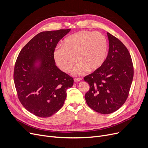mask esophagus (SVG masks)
<instances>
[{
    "mask_svg": "<svg viewBox=\"0 0 148 148\" xmlns=\"http://www.w3.org/2000/svg\"><path fill=\"white\" fill-rule=\"evenodd\" d=\"M82 80V79L81 78H75L74 79V82H80Z\"/></svg>",
    "mask_w": 148,
    "mask_h": 148,
    "instance_id": "34e87169",
    "label": "esophagus"
}]
</instances>
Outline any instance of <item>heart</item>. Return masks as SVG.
<instances>
[{"mask_svg":"<svg viewBox=\"0 0 148 148\" xmlns=\"http://www.w3.org/2000/svg\"><path fill=\"white\" fill-rule=\"evenodd\" d=\"M108 44L101 32L82 30L70 35L63 41V46H57L53 58L65 73L71 71L76 60L79 62L73 71L74 75L94 71L101 66L106 59Z\"/></svg>","mask_w":148,"mask_h":148,"instance_id":"obj_1","label":"heart"}]
</instances>
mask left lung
<instances>
[{
  "mask_svg": "<svg viewBox=\"0 0 148 148\" xmlns=\"http://www.w3.org/2000/svg\"><path fill=\"white\" fill-rule=\"evenodd\" d=\"M107 34L109 49L104 64L84 78L90 86L84 96L86 103L101 114L114 112L125 103L134 75L128 49L117 38Z\"/></svg>",
  "mask_w": 148,
  "mask_h": 148,
  "instance_id": "left-lung-1",
  "label": "left lung"
}]
</instances>
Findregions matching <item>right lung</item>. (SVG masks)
<instances>
[{"label": "right lung", "instance_id": "obj_1", "mask_svg": "<svg viewBox=\"0 0 148 148\" xmlns=\"http://www.w3.org/2000/svg\"><path fill=\"white\" fill-rule=\"evenodd\" d=\"M71 29L42 32L20 51L15 62L14 80L18 99L27 110L48 118L64 104L66 90L73 86L71 77L55 65L53 51Z\"/></svg>", "mask_w": 148, "mask_h": 148}]
</instances>
